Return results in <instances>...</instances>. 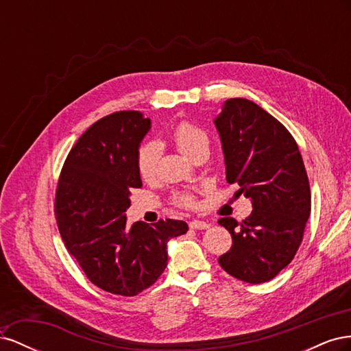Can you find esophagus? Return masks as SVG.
<instances>
[{"instance_id":"1","label":"esophagus","mask_w":351,"mask_h":351,"mask_svg":"<svg viewBox=\"0 0 351 351\" xmlns=\"http://www.w3.org/2000/svg\"><path fill=\"white\" fill-rule=\"evenodd\" d=\"M189 227L192 230H206L210 227L209 222H205V221H200V219H193L192 222H190Z\"/></svg>"}]
</instances>
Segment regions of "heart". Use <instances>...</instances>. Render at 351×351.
I'll return each mask as SVG.
<instances>
[{"mask_svg":"<svg viewBox=\"0 0 351 351\" xmlns=\"http://www.w3.org/2000/svg\"><path fill=\"white\" fill-rule=\"evenodd\" d=\"M173 141L178 147V151L187 155L189 158L193 156L200 149H208L209 146L208 133L204 129H200L199 125L190 121H182L174 127ZM156 164H158V146L152 142L142 145L136 158V167H137V171H139V176L145 180L152 178L156 173ZM176 200L177 204L183 206H190L193 204V197L189 193L177 195Z\"/></svg>","mask_w":351,"mask_h":351,"instance_id":"heart-1","label":"heart"}]
</instances>
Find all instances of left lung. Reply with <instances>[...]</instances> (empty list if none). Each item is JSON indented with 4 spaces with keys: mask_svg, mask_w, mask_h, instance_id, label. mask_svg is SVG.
Here are the masks:
<instances>
[{
    "mask_svg": "<svg viewBox=\"0 0 351 351\" xmlns=\"http://www.w3.org/2000/svg\"><path fill=\"white\" fill-rule=\"evenodd\" d=\"M214 124L226 161V178L250 199L252 214L221 218L232 237L221 268L250 284L272 280L299 249L311 215L309 178L295 141L274 117L244 98L222 105Z\"/></svg>",
    "mask_w": 351,
    "mask_h": 351,
    "instance_id": "1",
    "label": "left lung"
}]
</instances>
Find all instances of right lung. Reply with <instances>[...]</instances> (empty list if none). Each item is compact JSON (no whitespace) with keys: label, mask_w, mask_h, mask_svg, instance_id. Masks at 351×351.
<instances>
[{"label":"right lung","mask_w":351,"mask_h":351,"mask_svg":"<svg viewBox=\"0 0 351 351\" xmlns=\"http://www.w3.org/2000/svg\"><path fill=\"white\" fill-rule=\"evenodd\" d=\"M149 130L141 111L104 117L79 137L58 180L60 234L90 282L112 294L151 287L167 267L168 241L189 230L178 219L127 226L132 189L142 186L136 158Z\"/></svg>","instance_id":"add662e5"}]
</instances>
